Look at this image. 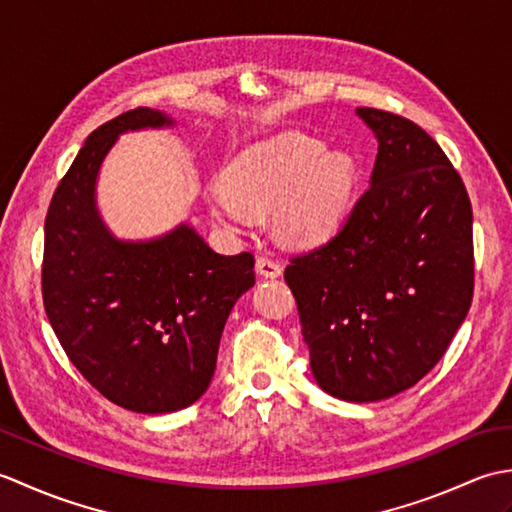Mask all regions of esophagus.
I'll return each mask as SVG.
<instances>
[{
    "label": "esophagus",
    "mask_w": 512,
    "mask_h": 512,
    "mask_svg": "<svg viewBox=\"0 0 512 512\" xmlns=\"http://www.w3.org/2000/svg\"><path fill=\"white\" fill-rule=\"evenodd\" d=\"M255 270H257V275H262L266 279H275V277L281 275V264L275 262V259L262 255V257H257Z\"/></svg>",
    "instance_id": "obj_1"
}]
</instances>
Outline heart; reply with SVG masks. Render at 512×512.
<instances>
[{
	"label": "heart",
	"mask_w": 512,
	"mask_h": 512,
	"mask_svg": "<svg viewBox=\"0 0 512 512\" xmlns=\"http://www.w3.org/2000/svg\"><path fill=\"white\" fill-rule=\"evenodd\" d=\"M356 160L323 140L288 134L257 143L228 162L224 182L206 191V211L226 228H246L273 213V228L292 248H317L341 231L352 209Z\"/></svg>",
	"instance_id": "b5f03b06"
}]
</instances>
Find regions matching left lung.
I'll list each match as a JSON object with an SVG mask.
<instances>
[{
	"label": "left lung",
	"mask_w": 512,
	"mask_h": 512,
	"mask_svg": "<svg viewBox=\"0 0 512 512\" xmlns=\"http://www.w3.org/2000/svg\"><path fill=\"white\" fill-rule=\"evenodd\" d=\"M356 116L378 140L369 189L284 279L317 385L347 402L400 394L447 352L473 299V211L460 173L407 118Z\"/></svg>",
	"instance_id": "left-lung-1"
}]
</instances>
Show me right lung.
<instances>
[{
	"instance_id": "add662e5",
	"label": "right lung",
	"mask_w": 512,
	"mask_h": 512,
	"mask_svg": "<svg viewBox=\"0 0 512 512\" xmlns=\"http://www.w3.org/2000/svg\"><path fill=\"white\" fill-rule=\"evenodd\" d=\"M173 125L138 107L94 129L46 215L52 330L90 385L136 413L178 411L209 389L228 314L255 286L253 255L215 253L187 222L151 239H121L103 222L96 182L118 136Z\"/></svg>"
}]
</instances>
